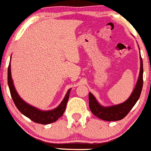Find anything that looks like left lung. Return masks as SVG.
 Here are the masks:
<instances>
[{
	"label": "left lung",
	"instance_id": "left-lung-1",
	"mask_svg": "<svg viewBox=\"0 0 151 151\" xmlns=\"http://www.w3.org/2000/svg\"><path fill=\"white\" fill-rule=\"evenodd\" d=\"M143 85V65L140 56V71L135 88L128 100L118 105L103 106L91 92L89 93V106L91 111L98 118L106 121H117L124 118L139 100Z\"/></svg>",
	"mask_w": 151,
	"mask_h": 151
}]
</instances>
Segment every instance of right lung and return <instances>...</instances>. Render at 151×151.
<instances>
[{"label":"right lung","mask_w":151,"mask_h":151,"mask_svg":"<svg viewBox=\"0 0 151 151\" xmlns=\"http://www.w3.org/2000/svg\"><path fill=\"white\" fill-rule=\"evenodd\" d=\"M8 85L9 87L11 96L17 109L23 115L28 117L30 120L34 121V123L42 125L50 124V123H53L63 115L65 109H66L68 99H69L70 92L71 89H70L68 91L65 98L62 101V103L59 104V106L56 107L54 109L50 110V111H42V110L39 109L36 107L32 106L30 104H27L19 96L15 88H14L12 78L11 64L10 63L8 68Z\"/></svg>","instance_id":"add662e5"}]
</instances>
